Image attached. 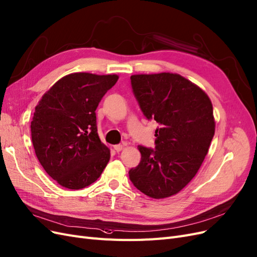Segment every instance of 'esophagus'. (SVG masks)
Wrapping results in <instances>:
<instances>
[{"mask_svg":"<svg viewBox=\"0 0 257 257\" xmlns=\"http://www.w3.org/2000/svg\"><path fill=\"white\" fill-rule=\"evenodd\" d=\"M123 147H125L123 144H117V145H114V150L116 152H120L123 150Z\"/></svg>","mask_w":257,"mask_h":257,"instance_id":"34e87169","label":"esophagus"}]
</instances>
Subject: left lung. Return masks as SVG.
Returning <instances> with one entry per match:
<instances>
[{"mask_svg":"<svg viewBox=\"0 0 257 257\" xmlns=\"http://www.w3.org/2000/svg\"><path fill=\"white\" fill-rule=\"evenodd\" d=\"M141 110L160 123L156 150L138 146L141 162L129 171L137 189L153 198L177 194L196 173L216 130L212 103L204 90L178 73L130 77Z\"/></svg>","mask_w":257,"mask_h":257,"instance_id":"1","label":"left lung"}]
</instances>
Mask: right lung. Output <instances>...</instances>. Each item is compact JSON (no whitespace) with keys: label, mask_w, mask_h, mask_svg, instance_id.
Masks as SVG:
<instances>
[{"label":"right lung","mask_w":257,"mask_h":257,"mask_svg":"<svg viewBox=\"0 0 257 257\" xmlns=\"http://www.w3.org/2000/svg\"><path fill=\"white\" fill-rule=\"evenodd\" d=\"M117 74L73 72L43 95L31 121L38 161L60 186L79 190L99 178L110 150L97 134L96 109Z\"/></svg>","instance_id":"right-lung-1"}]
</instances>
